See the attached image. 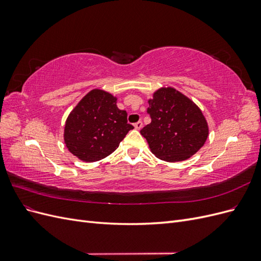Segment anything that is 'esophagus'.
Here are the masks:
<instances>
[{
    "label": "esophagus",
    "instance_id": "34e87169",
    "mask_svg": "<svg viewBox=\"0 0 261 261\" xmlns=\"http://www.w3.org/2000/svg\"><path fill=\"white\" fill-rule=\"evenodd\" d=\"M134 126H135V128H136V129H138V130H139L141 127H143V123H141V122L139 121V122H137V123L134 124Z\"/></svg>",
    "mask_w": 261,
    "mask_h": 261
}]
</instances>
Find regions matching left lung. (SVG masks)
<instances>
[{
  "label": "left lung",
  "mask_w": 261,
  "mask_h": 261,
  "mask_svg": "<svg viewBox=\"0 0 261 261\" xmlns=\"http://www.w3.org/2000/svg\"><path fill=\"white\" fill-rule=\"evenodd\" d=\"M151 123L140 130L152 153L161 160L188 159L206 143L209 129L200 109L174 88H161L150 99Z\"/></svg>",
  "instance_id": "obj_1"
}]
</instances>
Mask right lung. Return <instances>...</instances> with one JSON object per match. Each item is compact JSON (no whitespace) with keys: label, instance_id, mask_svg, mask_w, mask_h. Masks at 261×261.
I'll return each mask as SVG.
<instances>
[{"label":"right lung","instance_id":"add662e5","mask_svg":"<svg viewBox=\"0 0 261 261\" xmlns=\"http://www.w3.org/2000/svg\"><path fill=\"white\" fill-rule=\"evenodd\" d=\"M133 128L127 123V113L116 107V98L93 89L68 115L64 141L78 159L94 162L111 154Z\"/></svg>","mask_w":261,"mask_h":261}]
</instances>
